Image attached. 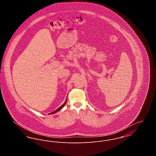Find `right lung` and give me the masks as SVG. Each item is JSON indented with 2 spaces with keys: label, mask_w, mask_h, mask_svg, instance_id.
I'll return each mask as SVG.
<instances>
[{
  "label": "right lung",
  "mask_w": 156,
  "mask_h": 156,
  "mask_svg": "<svg viewBox=\"0 0 156 156\" xmlns=\"http://www.w3.org/2000/svg\"><path fill=\"white\" fill-rule=\"evenodd\" d=\"M66 102H67V100H66V102H65V103H64V104H63V105H61V106H60V107H59V108H58V109H57V110H55V111L52 112H51V113H50V114H54V113H56V112H57L59 111V110H61V109H62V108H63V106H64V105H66Z\"/></svg>",
  "instance_id": "right-lung-1"
}]
</instances>
